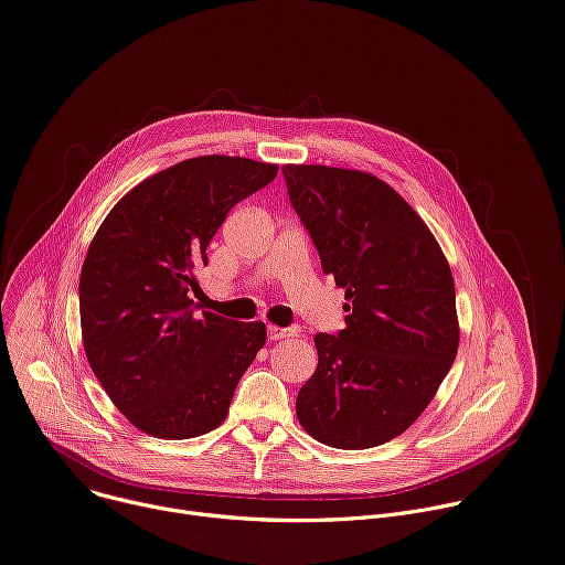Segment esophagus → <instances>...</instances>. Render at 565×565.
I'll return each instance as SVG.
<instances>
[{
    "label": "esophagus",
    "instance_id": "esophagus-1",
    "mask_svg": "<svg viewBox=\"0 0 565 565\" xmlns=\"http://www.w3.org/2000/svg\"><path fill=\"white\" fill-rule=\"evenodd\" d=\"M267 334H269V339L280 341V339H291V337H296V330H291V328H280V326H269V328H267Z\"/></svg>",
    "mask_w": 565,
    "mask_h": 565
}]
</instances>
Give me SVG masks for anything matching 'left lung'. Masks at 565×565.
Returning <instances> with one entry per match:
<instances>
[{
	"instance_id": "8db88e82",
	"label": "left lung",
	"mask_w": 565,
	"mask_h": 565,
	"mask_svg": "<svg viewBox=\"0 0 565 565\" xmlns=\"http://www.w3.org/2000/svg\"><path fill=\"white\" fill-rule=\"evenodd\" d=\"M323 271L345 289V330L317 334L296 397L300 426L334 449L402 435L445 382L460 343L449 260L393 185L363 170L282 166Z\"/></svg>"
}]
</instances>
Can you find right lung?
Listing matches in <instances>:
<instances>
[{
  "label": "right lung",
  "instance_id": "obj_1",
  "mask_svg": "<svg viewBox=\"0 0 565 565\" xmlns=\"http://www.w3.org/2000/svg\"><path fill=\"white\" fill-rule=\"evenodd\" d=\"M276 174L244 157L185 159L137 183L98 226L81 271L83 345L139 430L188 440L226 419L267 326L198 315V271L228 211Z\"/></svg>",
  "mask_w": 565,
  "mask_h": 565
}]
</instances>
